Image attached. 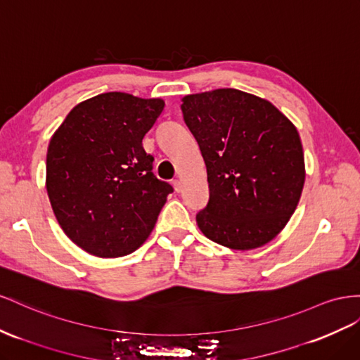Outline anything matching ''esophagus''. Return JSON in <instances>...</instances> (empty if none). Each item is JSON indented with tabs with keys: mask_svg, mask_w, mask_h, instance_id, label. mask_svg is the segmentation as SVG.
Wrapping results in <instances>:
<instances>
[{
	"mask_svg": "<svg viewBox=\"0 0 360 360\" xmlns=\"http://www.w3.org/2000/svg\"><path fill=\"white\" fill-rule=\"evenodd\" d=\"M172 184H174V189H176V192L181 191V181L180 180H172Z\"/></svg>",
	"mask_w": 360,
	"mask_h": 360,
	"instance_id": "esophagus-1",
	"label": "esophagus"
}]
</instances>
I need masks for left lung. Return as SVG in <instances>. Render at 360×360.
<instances>
[{"label": "left lung", "instance_id": "8db88e82", "mask_svg": "<svg viewBox=\"0 0 360 360\" xmlns=\"http://www.w3.org/2000/svg\"><path fill=\"white\" fill-rule=\"evenodd\" d=\"M181 101L207 169L210 197L197 213L202 235L231 250L268 244L292 217L304 186L295 125L269 101L230 87Z\"/></svg>", "mask_w": 360, "mask_h": 360}]
</instances>
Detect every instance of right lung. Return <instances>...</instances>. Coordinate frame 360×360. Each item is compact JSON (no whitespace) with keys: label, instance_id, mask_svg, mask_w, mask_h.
Here are the masks:
<instances>
[{"label":"right lung","instance_id":"add662e5","mask_svg":"<svg viewBox=\"0 0 360 360\" xmlns=\"http://www.w3.org/2000/svg\"><path fill=\"white\" fill-rule=\"evenodd\" d=\"M160 98L100 94L68 113L46 153V192L65 235L89 255L138 250L174 189L153 174L142 139Z\"/></svg>","mask_w":360,"mask_h":360}]
</instances>
